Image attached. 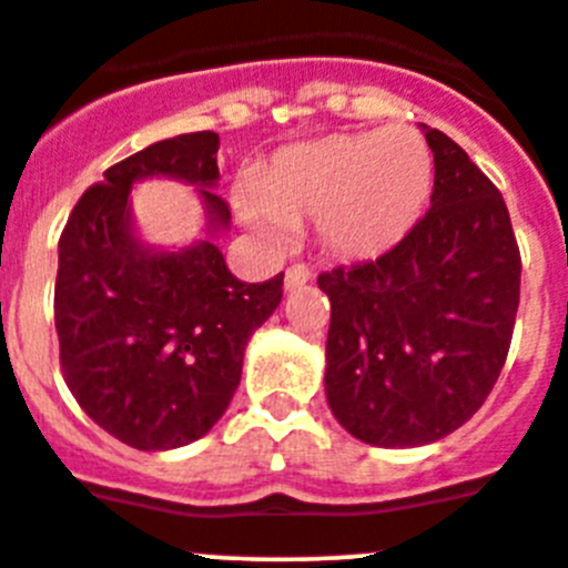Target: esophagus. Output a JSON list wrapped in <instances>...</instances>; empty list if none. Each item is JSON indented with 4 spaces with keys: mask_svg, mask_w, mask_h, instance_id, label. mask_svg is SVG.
Masks as SVG:
<instances>
[{
    "mask_svg": "<svg viewBox=\"0 0 568 568\" xmlns=\"http://www.w3.org/2000/svg\"><path fill=\"white\" fill-rule=\"evenodd\" d=\"M310 278H312L310 267H304V264H293V267L287 270V275H284V290H287V293H295V290L306 287Z\"/></svg>",
    "mask_w": 568,
    "mask_h": 568,
    "instance_id": "1",
    "label": "esophagus"
}]
</instances>
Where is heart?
<instances>
[{"label": "heart", "mask_w": 568, "mask_h": 568, "mask_svg": "<svg viewBox=\"0 0 568 568\" xmlns=\"http://www.w3.org/2000/svg\"><path fill=\"white\" fill-rule=\"evenodd\" d=\"M432 155L413 128L337 133L281 150L236 197L242 223L270 242L315 220L317 242L345 262L396 247L426 209Z\"/></svg>", "instance_id": "obj_1"}]
</instances>
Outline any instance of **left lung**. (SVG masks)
Returning a JSON list of instances; mask_svg holds the SVG:
<instances>
[{
	"label": "left lung",
	"instance_id": "1",
	"mask_svg": "<svg viewBox=\"0 0 568 568\" xmlns=\"http://www.w3.org/2000/svg\"><path fill=\"white\" fill-rule=\"evenodd\" d=\"M432 206L379 258L317 275L328 295L326 398L334 418L382 449L460 429L494 390L516 326L521 256L499 189L446 133Z\"/></svg>",
	"mask_w": 568,
	"mask_h": 568
}]
</instances>
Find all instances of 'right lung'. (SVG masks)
I'll use <instances>...</instances> for the list:
<instances>
[{
    "label": "right lung",
    "mask_w": 568,
    "mask_h": 568,
    "mask_svg": "<svg viewBox=\"0 0 568 568\" xmlns=\"http://www.w3.org/2000/svg\"><path fill=\"white\" fill-rule=\"evenodd\" d=\"M220 136L183 133L108 166L78 200L58 242L55 328L69 390L97 426L142 452L206 435L234 398L251 334L281 304L284 273L245 284L212 236L231 223L214 186ZM144 176L199 186L210 236L155 252L126 197Z\"/></svg>",
    "instance_id": "add662e5"
}]
</instances>
